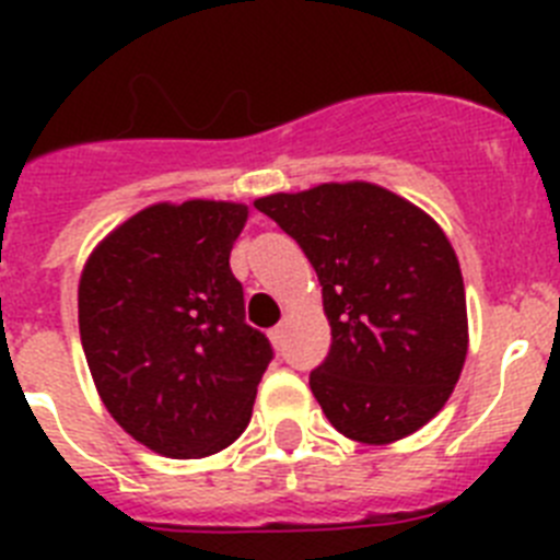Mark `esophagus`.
Masks as SVG:
<instances>
[{"instance_id":"34e87169","label":"esophagus","mask_w":560,"mask_h":560,"mask_svg":"<svg viewBox=\"0 0 560 560\" xmlns=\"http://www.w3.org/2000/svg\"><path fill=\"white\" fill-rule=\"evenodd\" d=\"M269 339L275 348H283V341H285V325H277V328L269 330Z\"/></svg>"}]
</instances>
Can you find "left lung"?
<instances>
[{"instance_id": "obj_1", "label": "left lung", "mask_w": 560, "mask_h": 560, "mask_svg": "<svg viewBox=\"0 0 560 560\" xmlns=\"http://www.w3.org/2000/svg\"><path fill=\"white\" fill-rule=\"evenodd\" d=\"M255 207L303 246L323 285L330 353L311 393L330 427L364 446L427 427L468 353L463 271L446 232L373 182L271 192Z\"/></svg>"}]
</instances>
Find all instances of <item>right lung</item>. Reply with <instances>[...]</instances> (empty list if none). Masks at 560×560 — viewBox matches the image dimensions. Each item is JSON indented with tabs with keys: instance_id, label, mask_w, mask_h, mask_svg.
<instances>
[{
	"instance_id": "1",
	"label": "right lung",
	"mask_w": 560,
	"mask_h": 560,
	"mask_svg": "<svg viewBox=\"0 0 560 560\" xmlns=\"http://www.w3.org/2000/svg\"><path fill=\"white\" fill-rule=\"evenodd\" d=\"M237 201H160L86 257L78 325L103 407L151 452L210 457L249 427L271 345L244 323Z\"/></svg>"
}]
</instances>
